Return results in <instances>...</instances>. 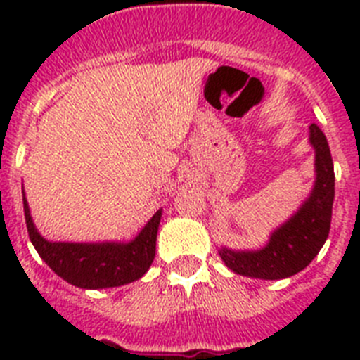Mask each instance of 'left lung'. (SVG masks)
I'll return each mask as SVG.
<instances>
[{"instance_id": "obj_1", "label": "left lung", "mask_w": 360, "mask_h": 360, "mask_svg": "<svg viewBox=\"0 0 360 360\" xmlns=\"http://www.w3.org/2000/svg\"><path fill=\"white\" fill-rule=\"evenodd\" d=\"M310 142L316 148L317 171L310 198L303 203L297 214L272 234L265 249L252 252L219 250L225 265L236 274L259 279L290 278L310 265L328 238L335 196V174L328 141L317 124L310 126Z\"/></svg>"}]
</instances>
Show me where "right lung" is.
<instances>
[{"instance_id":"1","label":"right lung","mask_w":360,"mask_h":360,"mask_svg":"<svg viewBox=\"0 0 360 360\" xmlns=\"http://www.w3.org/2000/svg\"><path fill=\"white\" fill-rule=\"evenodd\" d=\"M23 207L32 245L57 276L75 287H120L142 278L155 259L162 211L153 214L131 243H52L32 224L27 200Z\"/></svg>"}]
</instances>
